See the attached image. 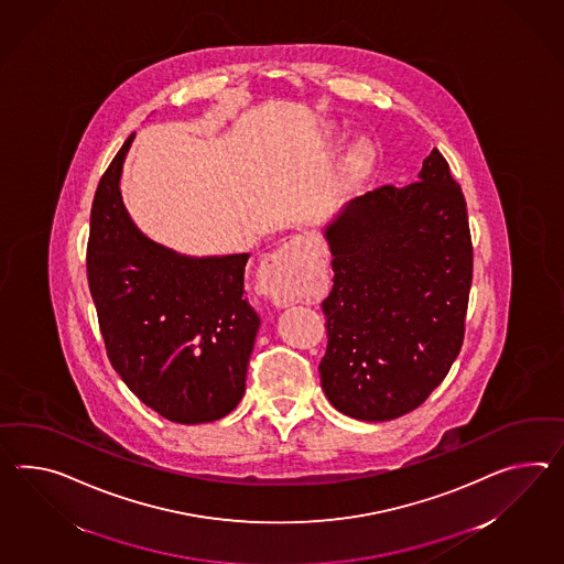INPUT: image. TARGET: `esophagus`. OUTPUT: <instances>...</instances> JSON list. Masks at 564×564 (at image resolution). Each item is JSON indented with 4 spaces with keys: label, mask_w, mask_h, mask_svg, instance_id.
Wrapping results in <instances>:
<instances>
[{
    "label": "esophagus",
    "mask_w": 564,
    "mask_h": 564,
    "mask_svg": "<svg viewBox=\"0 0 564 564\" xmlns=\"http://www.w3.org/2000/svg\"><path fill=\"white\" fill-rule=\"evenodd\" d=\"M307 247L302 236L289 238L285 245L276 248L261 264L259 283L262 293L273 302L288 303L293 300V291L307 264Z\"/></svg>",
    "instance_id": "obj_1"
}]
</instances>
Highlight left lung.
<instances>
[{"label":"left lung","instance_id":"left-lung-1","mask_svg":"<svg viewBox=\"0 0 564 564\" xmlns=\"http://www.w3.org/2000/svg\"><path fill=\"white\" fill-rule=\"evenodd\" d=\"M334 285L319 377L332 405L362 422L420 408L465 340L473 242L467 202L438 149L420 181L383 185L326 228Z\"/></svg>","mask_w":564,"mask_h":564}]
</instances>
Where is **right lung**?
Listing matches in <instances>:
<instances>
[{
    "instance_id": "right-lung-1",
    "label": "right lung",
    "mask_w": 564,
    "mask_h": 564,
    "mask_svg": "<svg viewBox=\"0 0 564 564\" xmlns=\"http://www.w3.org/2000/svg\"><path fill=\"white\" fill-rule=\"evenodd\" d=\"M134 134L101 175L91 206L87 281L111 367L144 405L206 424L245 395L261 317L245 297L248 254L192 259L140 234L120 175Z\"/></svg>"
}]
</instances>
